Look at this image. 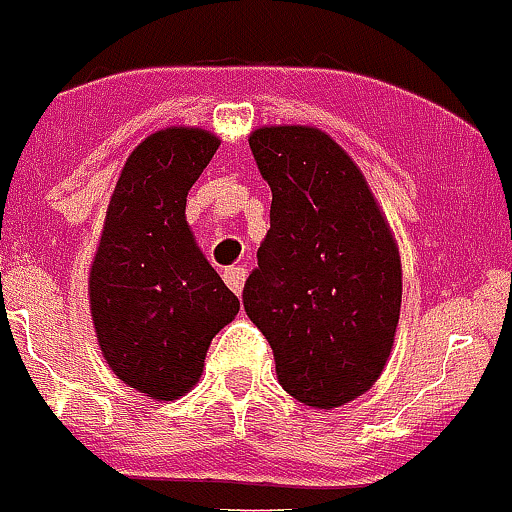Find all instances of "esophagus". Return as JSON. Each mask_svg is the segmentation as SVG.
<instances>
[{
    "label": "esophagus",
    "instance_id": "esophagus-1",
    "mask_svg": "<svg viewBox=\"0 0 512 512\" xmlns=\"http://www.w3.org/2000/svg\"><path fill=\"white\" fill-rule=\"evenodd\" d=\"M223 279H225V284L233 289L235 295H241L243 282H246V269H243V266H230V269L223 271Z\"/></svg>",
    "mask_w": 512,
    "mask_h": 512
}]
</instances>
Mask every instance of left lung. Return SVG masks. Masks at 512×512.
Segmentation results:
<instances>
[{
  "instance_id": "left-lung-1",
  "label": "left lung",
  "mask_w": 512,
  "mask_h": 512,
  "mask_svg": "<svg viewBox=\"0 0 512 512\" xmlns=\"http://www.w3.org/2000/svg\"><path fill=\"white\" fill-rule=\"evenodd\" d=\"M248 146L271 187V228L243 307L284 390L310 408H341L372 390L395 346V233L354 158L320 128L264 125Z\"/></svg>"
}]
</instances>
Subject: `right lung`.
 <instances>
[{
    "mask_svg": "<svg viewBox=\"0 0 512 512\" xmlns=\"http://www.w3.org/2000/svg\"><path fill=\"white\" fill-rule=\"evenodd\" d=\"M220 138L164 128L140 140L115 184L89 269L99 351L117 379L151 400L200 382L212 338L241 310L187 223V194Z\"/></svg>",
    "mask_w": 512,
    "mask_h": 512,
    "instance_id": "right-lung-1",
    "label": "right lung"
}]
</instances>
